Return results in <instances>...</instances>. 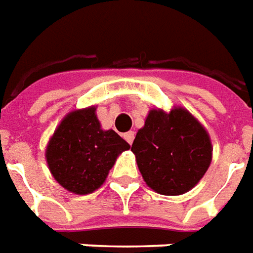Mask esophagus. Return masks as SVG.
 Listing matches in <instances>:
<instances>
[{
	"mask_svg": "<svg viewBox=\"0 0 253 253\" xmlns=\"http://www.w3.org/2000/svg\"><path fill=\"white\" fill-rule=\"evenodd\" d=\"M123 137H125V140H126L128 144H131L134 140V131H127V133L123 134Z\"/></svg>",
	"mask_w": 253,
	"mask_h": 253,
	"instance_id": "34e87169",
	"label": "esophagus"
}]
</instances>
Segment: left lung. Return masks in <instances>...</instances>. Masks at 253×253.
Returning a JSON list of instances; mask_svg holds the SVG:
<instances>
[{"instance_id": "left-lung-1", "label": "left lung", "mask_w": 253, "mask_h": 253, "mask_svg": "<svg viewBox=\"0 0 253 253\" xmlns=\"http://www.w3.org/2000/svg\"><path fill=\"white\" fill-rule=\"evenodd\" d=\"M144 181L162 195H181L198 184L212 162V142L205 127L181 106L170 112L151 109L134 138Z\"/></svg>"}]
</instances>
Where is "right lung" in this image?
<instances>
[{
	"label": "right lung",
	"mask_w": 253,
	"mask_h": 253,
	"mask_svg": "<svg viewBox=\"0 0 253 253\" xmlns=\"http://www.w3.org/2000/svg\"><path fill=\"white\" fill-rule=\"evenodd\" d=\"M130 145L113 130H102L95 106L68 113L45 149L51 174L68 191L91 194L108 177L118 156Z\"/></svg>",
	"instance_id": "1"
}]
</instances>
